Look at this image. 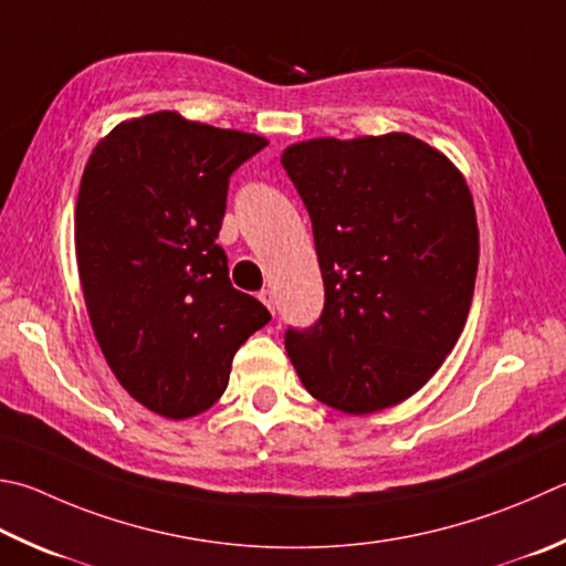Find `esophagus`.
Wrapping results in <instances>:
<instances>
[{
	"label": "esophagus",
	"mask_w": 566,
	"mask_h": 566,
	"mask_svg": "<svg viewBox=\"0 0 566 566\" xmlns=\"http://www.w3.org/2000/svg\"><path fill=\"white\" fill-rule=\"evenodd\" d=\"M260 302L266 306V310H270V312H274V292L272 290H262L260 292Z\"/></svg>",
	"instance_id": "obj_1"
}]
</instances>
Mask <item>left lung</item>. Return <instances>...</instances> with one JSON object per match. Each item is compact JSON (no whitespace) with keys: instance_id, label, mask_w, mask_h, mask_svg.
<instances>
[{"instance_id":"obj_1","label":"left lung","mask_w":566,"mask_h":566,"mask_svg":"<svg viewBox=\"0 0 566 566\" xmlns=\"http://www.w3.org/2000/svg\"><path fill=\"white\" fill-rule=\"evenodd\" d=\"M324 280L314 326L284 332L304 388L352 416L413 396L453 352L478 274L468 182L408 133L290 146Z\"/></svg>"}]
</instances>
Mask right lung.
I'll return each instance as SVG.
<instances>
[{"label":"right lung","mask_w":566,"mask_h":566,"mask_svg":"<svg viewBox=\"0 0 566 566\" xmlns=\"http://www.w3.org/2000/svg\"><path fill=\"white\" fill-rule=\"evenodd\" d=\"M266 146L172 111L126 120L86 163L76 262L111 371L153 413L198 416L272 314L234 290L218 234L230 176Z\"/></svg>","instance_id":"add662e5"}]
</instances>
